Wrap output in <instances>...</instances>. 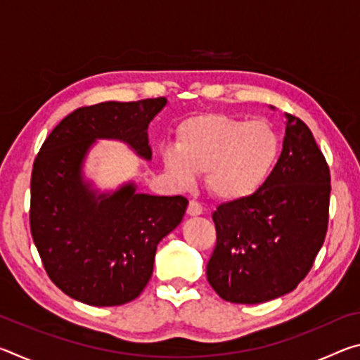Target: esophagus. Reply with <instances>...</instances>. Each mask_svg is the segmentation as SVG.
I'll list each match as a JSON object with an SVG mask.
<instances>
[{"instance_id": "34e87169", "label": "esophagus", "mask_w": 360, "mask_h": 360, "mask_svg": "<svg viewBox=\"0 0 360 360\" xmlns=\"http://www.w3.org/2000/svg\"><path fill=\"white\" fill-rule=\"evenodd\" d=\"M187 212L191 216H200V214H203V212H205V206L200 202H197V200H191V202H188V206H187Z\"/></svg>"}]
</instances>
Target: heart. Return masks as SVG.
<instances>
[{"instance_id": "b5f03b06", "label": "heart", "mask_w": 360, "mask_h": 360, "mask_svg": "<svg viewBox=\"0 0 360 360\" xmlns=\"http://www.w3.org/2000/svg\"><path fill=\"white\" fill-rule=\"evenodd\" d=\"M281 154L276 130L265 120H241L222 112L186 117L176 127V148L162 150L163 165L182 188L206 174L216 198L240 202L257 193Z\"/></svg>"}]
</instances>
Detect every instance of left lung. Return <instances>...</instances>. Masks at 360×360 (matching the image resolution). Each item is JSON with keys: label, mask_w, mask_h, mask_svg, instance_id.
Masks as SVG:
<instances>
[{"label": "left lung", "mask_w": 360, "mask_h": 360, "mask_svg": "<svg viewBox=\"0 0 360 360\" xmlns=\"http://www.w3.org/2000/svg\"><path fill=\"white\" fill-rule=\"evenodd\" d=\"M330 169L308 125L288 114L283 152L260 191L212 212L216 248L206 278L231 303H262L294 290L324 245Z\"/></svg>", "instance_id": "obj_1"}]
</instances>
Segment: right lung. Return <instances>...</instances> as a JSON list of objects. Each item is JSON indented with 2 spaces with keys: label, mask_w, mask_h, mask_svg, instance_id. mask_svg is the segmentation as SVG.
Here are the masks:
<instances>
[{
  "label": "right lung",
  "mask_w": 360,
  "mask_h": 360,
  "mask_svg": "<svg viewBox=\"0 0 360 360\" xmlns=\"http://www.w3.org/2000/svg\"><path fill=\"white\" fill-rule=\"evenodd\" d=\"M165 96L81 106L60 122L34 158L30 229L47 276L75 300L117 307L141 294L157 245L182 221L188 200L154 197L129 184L95 197L81 178L96 138L129 143L150 158L148 125Z\"/></svg>",
  "instance_id": "add662e5"
}]
</instances>
